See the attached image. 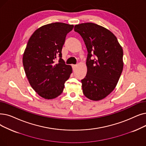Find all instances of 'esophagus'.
Wrapping results in <instances>:
<instances>
[{"mask_svg": "<svg viewBox=\"0 0 146 146\" xmlns=\"http://www.w3.org/2000/svg\"><path fill=\"white\" fill-rule=\"evenodd\" d=\"M72 67H73V70H74L77 67V65H72Z\"/></svg>", "mask_w": 146, "mask_h": 146, "instance_id": "obj_1", "label": "esophagus"}]
</instances>
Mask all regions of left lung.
<instances>
[{
    "instance_id": "obj_1",
    "label": "left lung",
    "mask_w": 146,
    "mask_h": 146,
    "mask_svg": "<svg viewBox=\"0 0 146 146\" xmlns=\"http://www.w3.org/2000/svg\"><path fill=\"white\" fill-rule=\"evenodd\" d=\"M74 30L83 38L88 52L87 73L81 80L83 93L91 100H103L115 90L122 72L123 49L111 31L98 24L82 23Z\"/></svg>"
}]
</instances>
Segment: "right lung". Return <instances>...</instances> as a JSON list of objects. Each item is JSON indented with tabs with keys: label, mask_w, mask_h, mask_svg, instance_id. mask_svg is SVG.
<instances>
[{
	"label": "right lung",
	"mask_w": 146,
	"mask_h": 146,
	"mask_svg": "<svg viewBox=\"0 0 146 146\" xmlns=\"http://www.w3.org/2000/svg\"><path fill=\"white\" fill-rule=\"evenodd\" d=\"M74 26L54 23L39 27L31 36L24 50L23 63L29 84L41 97L51 100L63 91L72 73V66L61 58L66 36ZM59 56L58 63L54 61Z\"/></svg>",
	"instance_id": "right-lung-1"
}]
</instances>
